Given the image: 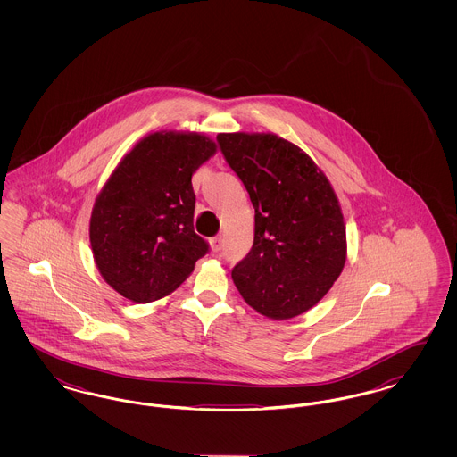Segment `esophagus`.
<instances>
[{"label": "esophagus", "instance_id": "obj_1", "mask_svg": "<svg viewBox=\"0 0 457 457\" xmlns=\"http://www.w3.org/2000/svg\"><path fill=\"white\" fill-rule=\"evenodd\" d=\"M220 248H222V238H220V237L211 239V250H212L214 253H218Z\"/></svg>", "mask_w": 457, "mask_h": 457}]
</instances>
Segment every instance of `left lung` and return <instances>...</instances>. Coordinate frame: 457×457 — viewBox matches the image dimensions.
Wrapping results in <instances>:
<instances>
[{
    "instance_id": "obj_1",
    "label": "left lung",
    "mask_w": 457,
    "mask_h": 457,
    "mask_svg": "<svg viewBox=\"0 0 457 457\" xmlns=\"http://www.w3.org/2000/svg\"><path fill=\"white\" fill-rule=\"evenodd\" d=\"M219 147L255 209V237L231 278L243 300L272 320L319 303L343 272L346 226L326 174L274 133H219Z\"/></svg>"
}]
</instances>
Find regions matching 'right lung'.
Returning a JSON list of instances; mask_svg holds the SVG:
<instances>
[{
	"label": "right lung",
	"instance_id": "obj_1",
	"mask_svg": "<svg viewBox=\"0 0 457 457\" xmlns=\"http://www.w3.org/2000/svg\"><path fill=\"white\" fill-rule=\"evenodd\" d=\"M218 151L200 133L144 137L109 176L90 216V246L104 281L135 303L183 283L209 245L194 229L192 174Z\"/></svg>",
	"mask_w": 457,
	"mask_h": 457
}]
</instances>
